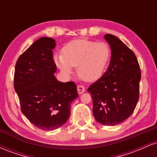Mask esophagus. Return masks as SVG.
I'll return each instance as SVG.
<instances>
[{
	"mask_svg": "<svg viewBox=\"0 0 157 157\" xmlns=\"http://www.w3.org/2000/svg\"><path fill=\"white\" fill-rule=\"evenodd\" d=\"M77 91H78V94H82L85 91V88L84 86H77Z\"/></svg>",
	"mask_w": 157,
	"mask_h": 157,
	"instance_id": "esophagus-1",
	"label": "esophagus"
}]
</instances>
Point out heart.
<instances>
[{"instance_id": "1", "label": "heart", "mask_w": 157, "mask_h": 157, "mask_svg": "<svg viewBox=\"0 0 157 157\" xmlns=\"http://www.w3.org/2000/svg\"><path fill=\"white\" fill-rule=\"evenodd\" d=\"M110 53L109 45L105 42L79 39L65 45L61 55H55L54 60L64 74L71 73L73 67H77V74L82 80L93 82L103 74Z\"/></svg>"}]
</instances>
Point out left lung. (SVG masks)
I'll return each instance as SVG.
<instances>
[{
	"label": "left lung",
	"mask_w": 157,
	"mask_h": 157,
	"mask_svg": "<svg viewBox=\"0 0 157 157\" xmlns=\"http://www.w3.org/2000/svg\"><path fill=\"white\" fill-rule=\"evenodd\" d=\"M104 37L111 49L107 71L88 89L95 120L104 125H116L134 112L140 96L141 70L132 50L116 36Z\"/></svg>",
	"instance_id": "obj_1"
}]
</instances>
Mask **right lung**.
<instances>
[{
  "mask_svg": "<svg viewBox=\"0 0 157 157\" xmlns=\"http://www.w3.org/2000/svg\"><path fill=\"white\" fill-rule=\"evenodd\" d=\"M55 40L41 37L17 59L14 88L21 110L29 121L44 131L64 125L70 117L71 102L78 97L74 82H62L54 74L57 66L52 50Z\"/></svg>",
  "mask_w": 157,
  "mask_h": 157,
  "instance_id": "add662e5",
  "label": "right lung"
}]
</instances>
